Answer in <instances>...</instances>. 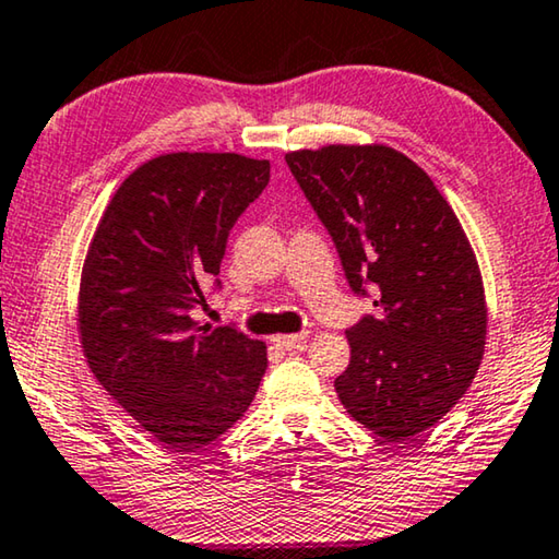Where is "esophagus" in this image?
Listing matches in <instances>:
<instances>
[{
	"mask_svg": "<svg viewBox=\"0 0 559 559\" xmlns=\"http://www.w3.org/2000/svg\"><path fill=\"white\" fill-rule=\"evenodd\" d=\"M305 337H307L305 332L302 334H282V337H274L272 342L282 349H299L305 345Z\"/></svg>",
	"mask_w": 559,
	"mask_h": 559,
	"instance_id": "obj_1",
	"label": "esophagus"
}]
</instances>
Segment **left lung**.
<instances>
[{
    "mask_svg": "<svg viewBox=\"0 0 559 559\" xmlns=\"http://www.w3.org/2000/svg\"><path fill=\"white\" fill-rule=\"evenodd\" d=\"M299 190L377 314L347 330L342 405L388 442L412 440L457 405L485 349L483 277L460 219L425 169L392 147L287 154Z\"/></svg>",
    "mask_w": 559,
    "mask_h": 559,
    "instance_id": "1",
    "label": "left lung"
}]
</instances>
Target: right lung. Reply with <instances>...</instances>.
I'll return each mask as SVG.
<instances>
[{
	"label": "right lung",
	"mask_w": 559,
	"mask_h": 559,
	"mask_svg": "<svg viewBox=\"0 0 559 559\" xmlns=\"http://www.w3.org/2000/svg\"><path fill=\"white\" fill-rule=\"evenodd\" d=\"M270 182V162L177 152L134 169L94 231L80 287L90 369L150 435L177 452L217 440L250 407L264 342L197 324L229 229Z\"/></svg>",
	"instance_id": "add662e5"
}]
</instances>
